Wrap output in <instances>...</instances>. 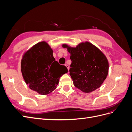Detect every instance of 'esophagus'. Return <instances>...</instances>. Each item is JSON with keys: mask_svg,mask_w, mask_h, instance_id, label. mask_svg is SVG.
Returning <instances> with one entry per match:
<instances>
[{"mask_svg": "<svg viewBox=\"0 0 132 132\" xmlns=\"http://www.w3.org/2000/svg\"><path fill=\"white\" fill-rule=\"evenodd\" d=\"M65 67L67 68V69H68V70H69V65H68V64H65Z\"/></svg>", "mask_w": 132, "mask_h": 132, "instance_id": "34e87169", "label": "esophagus"}]
</instances>
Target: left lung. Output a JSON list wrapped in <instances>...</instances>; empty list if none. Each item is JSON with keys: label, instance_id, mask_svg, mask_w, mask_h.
Here are the masks:
<instances>
[{"label": "left lung", "instance_id": "left-lung-1", "mask_svg": "<svg viewBox=\"0 0 132 132\" xmlns=\"http://www.w3.org/2000/svg\"><path fill=\"white\" fill-rule=\"evenodd\" d=\"M70 54V75L74 86L84 93H89L98 89L109 73V62L97 47L89 42H82L71 47L65 44Z\"/></svg>", "mask_w": 132, "mask_h": 132}]
</instances>
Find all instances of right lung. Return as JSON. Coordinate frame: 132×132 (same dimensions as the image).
<instances>
[{"instance_id":"1","label":"right lung","mask_w":132,"mask_h":132,"mask_svg":"<svg viewBox=\"0 0 132 132\" xmlns=\"http://www.w3.org/2000/svg\"><path fill=\"white\" fill-rule=\"evenodd\" d=\"M23 79L29 88L41 95H47L56 89L59 78L68 69L55 61L53 50L42 41L23 54L21 62Z\"/></svg>"}]
</instances>
